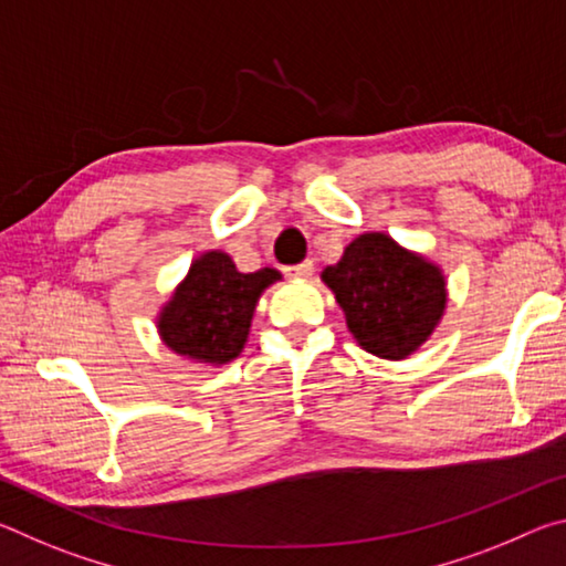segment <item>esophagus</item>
<instances>
[{
  "label": "esophagus",
  "mask_w": 566,
  "mask_h": 566,
  "mask_svg": "<svg viewBox=\"0 0 566 566\" xmlns=\"http://www.w3.org/2000/svg\"><path fill=\"white\" fill-rule=\"evenodd\" d=\"M312 272H314V262L312 260H304L300 264L290 266V274H294V276H310Z\"/></svg>",
  "instance_id": "34e87169"
}]
</instances>
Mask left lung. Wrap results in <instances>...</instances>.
Here are the masks:
<instances>
[{
	"label": "left lung",
	"mask_w": 566,
	"mask_h": 566,
	"mask_svg": "<svg viewBox=\"0 0 566 566\" xmlns=\"http://www.w3.org/2000/svg\"><path fill=\"white\" fill-rule=\"evenodd\" d=\"M322 280L359 347L381 359H405L419 349L447 304L442 272L379 232L354 239Z\"/></svg>",
	"instance_id": "1"
}]
</instances>
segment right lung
Segmentation results:
<instances>
[{
	"instance_id": "1",
	"label": "right lung",
	"mask_w": 566,
	"mask_h": 566,
	"mask_svg": "<svg viewBox=\"0 0 566 566\" xmlns=\"http://www.w3.org/2000/svg\"><path fill=\"white\" fill-rule=\"evenodd\" d=\"M280 272L264 266L242 274L224 252H207L189 266L159 314V334L181 357L227 364L242 352L260 294Z\"/></svg>"
}]
</instances>
